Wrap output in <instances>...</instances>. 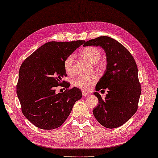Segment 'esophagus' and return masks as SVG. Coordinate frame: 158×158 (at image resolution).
<instances>
[{"mask_svg":"<svg viewBox=\"0 0 158 158\" xmlns=\"http://www.w3.org/2000/svg\"><path fill=\"white\" fill-rule=\"evenodd\" d=\"M89 95V93H86V92H85V91H82V96L83 97H88Z\"/></svg>","mask_w":158,"mask_h":158,"instance_id":"34e87169","label":"esophagus"}]
</instances>
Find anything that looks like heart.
<instances>
[{"mask_svg":"<svg viewBox=\"0 0 158 158\" xmlns=\"http://www.w3.org/2000/svg\"><path fill=\"white\" fill-rule=\"evenodd\" d=\"M80 56L86 61L90 64H95L99 62L101 59V52L98 48L89 47L84 48L80 51ZM74 55L73 54L68 55L64 61V67L65 72L70 74L73 71V63L74 60ZM97 80V76L93 75L88 77H79L73 82V85L77 88L82 89L84 91H87L90 89Z\"/></svg>","mask_w":158,"mask_h":158,"instance_id":"obj_1","label":"heart"}]
</instances>
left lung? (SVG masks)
Returning a JSON list of instances; mask_svg holds the SVG:
<instances>
[{
  "label": "left lung",
  "mask_w": 158,
  "mask_h": 158,
  "mask_svg": "<svg viewBox=\"0 0 158 158\" xmlns=\"http://www.w3.org/2000/svg\"><path fill=\"white\" fill-rule=\"evenodd\" d=\"M83 46L100 47L106 52V69L95 90L107 89V94L103 99L99 93H94L99 104L93 112L104 127L118 128L130 120L137 110L141 93L137 65L127 48L110 37L99 36L86 41Z\"/></svg>",
  "instance_id": "8db88e82"
}]
</instances>
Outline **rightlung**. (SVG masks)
Returning <instances> with one entry per match:
<instances>
[{
    "mask_svg": "<svg viewBox=\"0 0 158 158\" xmlns=\"http://www.w3.org/2000/svg\"><path fill=\"white\" fill-rule=\"evenodd\" d=\"M85 40L48 42L26 59L19 72L17 94L22 113L36 127L57 128L66 120L73 105L82 98L81 90L73 87L64 93L55 87L65 83L64 61ZM65 89L68 84L63 85Z\"/></svg>",
    "mask_w": 158,
    "mask_h": 158,
    "instance_id": "add662e5",
    "label": "right lung"
}]
</instances>
